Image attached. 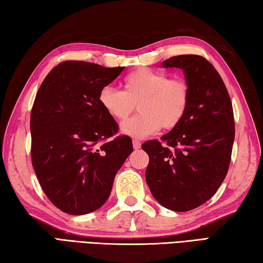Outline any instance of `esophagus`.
I'll return each mask as SVG.
<instances>
[{
	"mask_svg": "<svg viewBox=\"0 0 263 263\" xmlns=\"http://www.w3.org/2000/svg\"><path fill=\"white\" fill-rule=\"evenodd\" d=\"M141 145H142V143L138 141V139H133V147L135 148V149H138V148H141Z\"/></svg>",
	"mask_w": 263,
	"mask_h": 263,
	"instance_id": "esophagus-1",
	"label": "esophagus"
}]
</instances>
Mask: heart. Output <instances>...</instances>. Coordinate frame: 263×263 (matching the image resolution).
Segmentation results:
<instances>
[{"label":"heart","mask_w":263,"mask_h":263,"mask_svg":"<svg viewBox=\"0 0 263 263\" xmlns=\"http://www.w3.org/2000/svg\"><path fill=\"white\" fill-rule=\"evenodd\" d=\"M191 88L183 78L151 69H137L124 80V90L102 87L98 95L101 108L117 121H124L135 111L141 114L121 125L125 135L142 138L160 128L173 129L183 121L189 109Z\"/></svg>","instance_id":"heart-1"}]
</instances>
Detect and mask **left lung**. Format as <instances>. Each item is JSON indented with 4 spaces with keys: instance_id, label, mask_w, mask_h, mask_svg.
<instances>
[{
    "instance_id": "obj_1",
    "label": "left lung",
    "mask_w": 263,
    "mask_h": 263,
    "mask_svg": "<svg viewBox=\"0 0 263 263\" xmlns=\"http://www.w3.org/2000/svg\"><path fill=\"white\" fill-rule=\"evenodd\" d=\"M163 68L183 69L191 88L180 124L142 148L149 162L145 179L154 199L173 211H190L216 194L228 173L235 122L232 101L220 74L206 59L169 58Z\"/></svg>"
}]
</instances>
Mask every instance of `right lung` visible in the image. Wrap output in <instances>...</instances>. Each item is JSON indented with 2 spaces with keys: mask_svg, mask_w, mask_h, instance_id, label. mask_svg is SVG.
I'll return each mask as SVG.
<instances>
[{
  "mask_svg": "<svg viewBox=\"0 0 263 263\" xmlns=\"http://www.w3.org/2000/svg\"><path fill=\"white\" fill-rule=\"evenodd\" d=\"M125 67L59 63L43 80L31 109V162L42 190L61 211L86 214L109 199L118 170L133 152L129 136L98 95Z\"/></svg>",
  "mask_w": 263,
  "mask_h": 263,
  "instance_id": "add662e5",
  "label": "right lung"
}]
</instances>
